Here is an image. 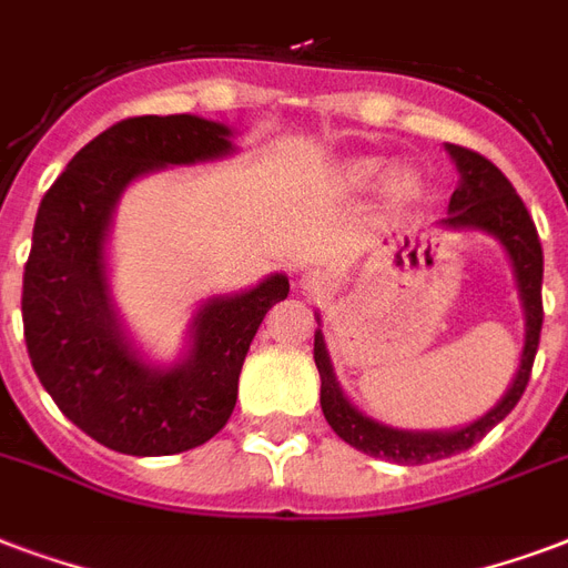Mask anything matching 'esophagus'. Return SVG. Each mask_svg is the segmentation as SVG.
Listing matches in <instances>:
<instances>
[{"instance_id": "34e87169", "label": "esophagus", "mask_w": 568, "mask_h": 568, "mask_svg": "<svg viewBox=\"0 0 568 568\" xmlns=\"http://www.w3.org/2000/svg\"><path fill=\"white\" fill-rule=\"evenodd\" d=\"M300 290L302 296H308V300H323V296H329L332 278L326 272H320V268H308L300 278Z\"/></svg>"}]
</instances>
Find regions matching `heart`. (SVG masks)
I'll return each mask as SVG.
<instances>
[{
	"label": "heart",
	"mask_w": 568,
	"mask_h": 568,
	"mask_svg": "<svg viewBox=\"0 0 568 568\" xmlns=\"http://www.w3.org/2000/svg\"><path fill=\"white\" fill-rule=\"evenodd\" d=\"M341 179L353 191H368L389 179V197L398 206H410L422 197V179L413 170H398L389 176V161L383 158H353L341 168Z\"/></svg>",
	"instance_id": "b5f03b06"
}]
</instances>
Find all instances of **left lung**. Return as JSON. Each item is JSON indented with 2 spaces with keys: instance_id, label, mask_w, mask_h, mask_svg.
Segmentation results:
<instances>
[{
  "instance_id": "left-lung-1",
  "label": "left lung",
  "mask_w": 568,
  "mask_h": 568,
  "mask_svg": "<svg viewBox=\"0 0 568 568\" xmlns=\"http://www.w3.org/2000/svg\"><path fill=\"white\" fill-rule=\"evenodd\" d=\"M446 152L458 170V187L449 200V215L437 224L443 230H479L485 236L497 239L506 251L524 308L521 365L515 371L509 389L503 392V398L494 404L491 410L481 413L479 419L449 430H404L392 428L386 422L371 419L368 413H362L344 395L338 377H335V368H332L323 329L314 332L320 407H323L326 422L353 449L395 464H428L452 458V455L476 446L497 422L506 419L527 389L532 359L539 349V332H542V245H539V233H536L530 212L524 206V200L515 194L509 179L503 176L488 158H481L479 152H470V149L455 146V143H446ZM314 317H317L320 326V314H314Z\"/></svg>"
}]
</instances>
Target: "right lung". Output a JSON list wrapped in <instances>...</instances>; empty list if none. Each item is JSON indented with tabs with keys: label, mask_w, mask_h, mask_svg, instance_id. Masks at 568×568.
I'll list each match as a JSON object with an SVG mask.
<instances>
[{
	"label": "right lung",
	"mask_w": 568,
	"mask_h": 568,
	"mask_svg": "<svg viewBox=\"0 0 568 568\" xmlns=\"http://www.w3.org/2000/svg\"><path fill=\"white\" fill-rule=\"evenodd\" d=\"M233 152L224 122L191 113L125 119L80 149L38 206L23 272L26 349L59 410L106 449L158 458L212 440L236 407L260 323L287 300L284 272L209 296L187 320L176 362L149 359L119 317L106 242L128 185Z\"/></svg>",
	"instance_id": "1"
}]
</instances>
